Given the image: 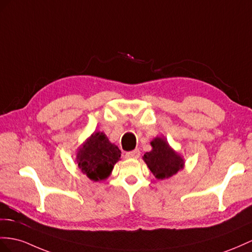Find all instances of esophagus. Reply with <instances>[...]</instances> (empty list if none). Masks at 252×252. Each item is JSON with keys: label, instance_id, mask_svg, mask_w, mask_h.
Listing matches in <instances>:
<instances>
[{"label": "esophagus", "instance_id": "obj_1", "mask_svg": "<svg viewBox=\"0 0 252 252\" xmlns=\"http://www.w3.org/2000/svg\"><path fill=\"white\" fill-rule=\"evenodd\" d=\"M140 156V151L138 149H135L133 151L126 152V158H138Z\"/></svg>", "mask_w": 252, "mask_h": 252}]
</instances>
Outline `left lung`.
Segmentation results:
<instances>
[{"label":"left lung","mask_w":252,"mask_h":252,"mask_svg":"<svg viewBox=\"0 0 252 252\" xmlns=\"http://www.w3.org/2000/svg\"><path fill=\"white\" fill-rule=\"evenodd\" d=\"M151 146L152 150L144 154V160L157 179L170 178L182 168V158L171 149L164 138L153 139Z\"/></svg>","instance_id":"left-lung-1"}]
</instances>
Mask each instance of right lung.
Returning a JSON list of instances; mask_svg holds the SVG:
<instances>
[{"label":"right lung","instance_id":"right-lung-1","mask_svg":"<svg viewBox=\"0 0 252 252\" xmlns=\"http://www.w3.org/2000/svg\"><path fill=\"white\" fill-rule=\"evenodd\" d=\"M120 156L119 148L109 143L104 133L95 132L77 152L76 159L81 170L90 180L101 181L111 175Z\"/></svg>","mask_w":252,"mask_h":252}]
</instances>
